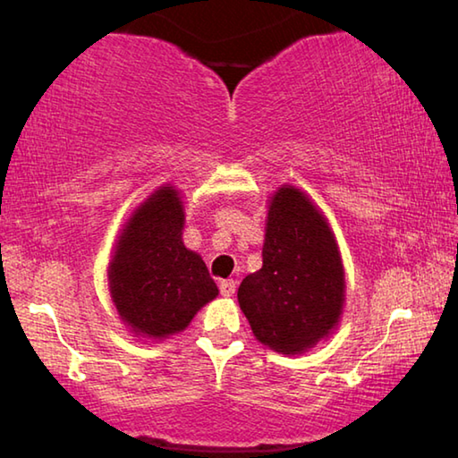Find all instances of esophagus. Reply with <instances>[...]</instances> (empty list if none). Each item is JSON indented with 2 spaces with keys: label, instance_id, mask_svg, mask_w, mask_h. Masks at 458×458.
<instances>
[{
  "label": "esophagus",
  "instance_id": "34e87169",
  "mask_svg": "<svg viewBox=\"0 0 458 458\" xmlns=\"http://www.w3.org/2000/svg\"><path fill=\"white\" fill-rule=\"evenodd\" d=\"M234 291H236V283L232 281V278H226V281L220 283V294H222V297H232V294H234Z\"/></svg>",
  "mask_w": 458,
  "mask_h": 458
}]
</instances>
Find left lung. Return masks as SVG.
I'll list each match as a JSON object with an SVG mask.
<instances>
[{
  "label": "left lung",
  "mask_w": 458,
  "mask_h": 458,
  "mask_svg": "<svg viewBox=\"0 0 458 458\" xmlns=\"http://www.w3.org/2000/svg\"><path fill=\"white\" fill-rule=\"evenodd\" d=\"M262 268L238 286V303L260 344L305 353L329 337L345 305V270L329 220L294 185L267 201Z\"/></svg>",
  "instance_id": "1"
}]
</instances>
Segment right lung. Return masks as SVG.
Wrapping results in <instances>:
<instances>
[{
	"label": "right lung",
	"mask_w": 458,
	"mask_h": 458,
	"mask_svg": "<svg viewBox=\"0 0 458 458\" xmlns=\"http://www.w3.org/2000/svg\"><path fill=\"white\" fill-rule=\"evenodd\" d=\"M185 210L175 185H159L123 224L108 262V293L135 337L183 331L218 286L198 252L183 244Z\"/></svg>",
	"instance_id": "1"
}]
</instances>
